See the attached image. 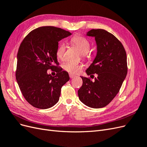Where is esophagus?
I'll return each mask as SVG.
<instances>
[{
    "instance_id": "esophagus-1",
    "label": "esophagus",
    "mask_w": 147,
    "mask_h": 147,
    "mask_svg": "<svg viewBox=\"0 0 147 147\" xmlns=\"http://www.w3.org/2000/svg\"><path fill=\"white\" fill-rule=\"evenodd\" d=\"M69 77H70V78H73L75 77V75H72V74H69Z\"/></svg>"
}]
</instances>
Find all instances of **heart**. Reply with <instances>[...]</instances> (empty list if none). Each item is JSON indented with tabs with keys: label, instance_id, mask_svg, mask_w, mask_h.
<instances>
[{
	"label": "heart",
	"instance_id": "heart-1",
	"mask_svg": "<svg viewBox=\"0 0 147 147\" xmlns=\"http://www.w3.org/2000/svg\"><path fill=\"white\" fill-rule=\"evenodd\" d=\"M71 43L77 47L79 51L80 52L83 57L85 59L89 58V56H88L87 53L90 51V43L86 38L80 36V35H76L71 39ZM65 51V45L64 44H61L56 51V56L57 59L59 60H63L64 59ZM63 68L65 71L71 74H77L80 72L83 69V65L67 63L63 65Z\"/></svg>",
	"mask_w": 147,
	"mask_h": 147
}]
</instances>
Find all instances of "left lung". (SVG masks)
I'll return each instance as SVG.
<instances>
[{
    "instance_id": "8db88e82",
    "label": "left lung",
    "mask_w": 147,
    "mask_h": 147,
    "mask_svg": "<svg viewBox=\"0 0 147 147\" xmlns=\"http://www.w3.org/2000/svg\"><path fill=\"white\" fill-rule=\"evenodd\" d=\"M86 35L95 38L97 47L96 56L86 73L93 77L96 74V77L92 82L81 77L83 84L78 95L89 107L102 108L116 96L126 77V53L121 43L104 29H91Z\"/></svg>"
}]
</instances>
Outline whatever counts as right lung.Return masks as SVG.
<instances>
[{
    "instance_id": "obj_1",
    "label": "right lung",
    "mask_w": 147,
    "mask_h": 147,
    "mask_svg": "<svg viewBox=\"0 0 147 147\" xmlns=\"http://www.w3.org/2000/svg\"><path fill=\"white\" fill-rule=\"evenodd\" d=\"M72 35L53 26L35 29L22 42L17 54L16 78L26 100L34 107L47 109L59 99L61 88L69 80L68 72L62 70L57 60L58 42ZM48 69H56L53 77Z\"/></svg>"
}]
</instances>
